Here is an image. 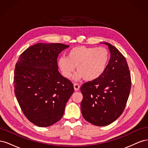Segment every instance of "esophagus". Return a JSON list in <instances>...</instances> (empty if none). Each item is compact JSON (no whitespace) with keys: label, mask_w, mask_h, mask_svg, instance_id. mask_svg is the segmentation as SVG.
<instances>
[{"label":"esophagus","mask_w":148,"mask_h":148,"mask_svg":"<svg viewBox=\"0 0 148 148\" xmlns=\"http://www.w3.org/2000/svg\"><path fill=\"white\" fill-rule=\"evenodd\" d=\"M73 87H74L75 91H78L79 89V85L78 84H77V83H75L73 84Z\"/></svg>","instance_id":"34e87169"}]
</instances>
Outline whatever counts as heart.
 I'll list each match as a JSON object with an SVG mask.
<instances>
[{"mask_svg":"<svg viewBox=\"0 0 148 148\" xmlns=\"http://www.w3.org/2000/svg\"><path fill=\"white\" fill-rule=\"evenodd\" d=\"M109 59V52L104 47L77 46L69 51L67 57H60L58 65L67 78L72 76L77 66L78 71L73 76L74 80L83 77L86 81H92L104 72Z\"/></svg>","mask_w":148,"mask_h":148,"instance_id":"1","label":"heart"}]
</instances>
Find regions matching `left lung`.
<instances>
[{"label": "left lung", "instance_id": "1", "mask_svg": "<svg viewBox=\"0 0 148 148\" xmlns=\"http://www.w3.org/2000/svg\"><path fill=\"white\" fill-rule=\"evenodd\" d=\"M110 59L106 70L97 79L81 87L83 117L96 126H106L122 115L131 89V76L125 57L109 43Z\"/></svg>", "mask_w": 148, "mask_h": 148}]
</instances>
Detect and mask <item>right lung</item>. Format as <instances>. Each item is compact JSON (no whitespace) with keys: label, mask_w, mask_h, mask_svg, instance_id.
<instances>
[{"label":"right lung","mask_w":148,"mask_h":148,"mask_svg":"<svg viewBox=\"0 0 148 148\" xmlns=\"http://www.w3.org/2000/svg\"><path fill=\"white\" fill-rule=\"evenodd\" d=\"M69 46L39 42L21 53L14 71L18 102L31 122L40 127L54 124L63 117L73 93V85L58 71L57 59Z\"/></svg>","instance_id":"obj_1"}]
</instances>
